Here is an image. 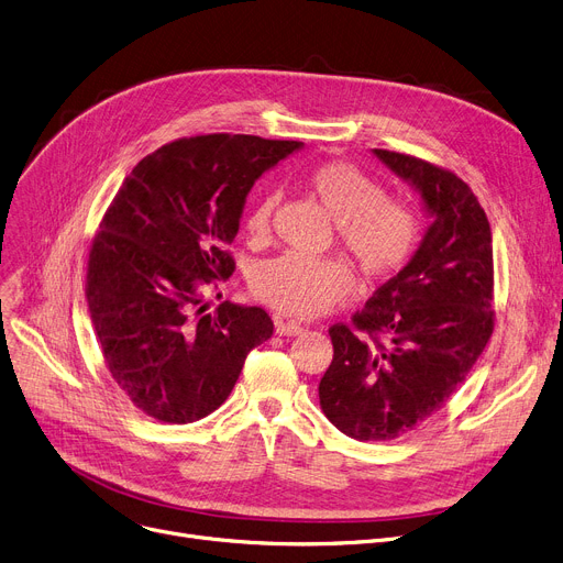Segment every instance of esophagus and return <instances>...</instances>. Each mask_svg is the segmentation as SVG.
I'll list each match as a JSON object with an SVG mask.
<instances>
[{
    "label": "esophagus",
    "mask_w": 563,
    "mask_h": 563,
    "mask_svg": "<svg viewBox=\"0 0 563 563\" xmlns=\"http://www.w3.org/2000/svg\"><path fill=\"white\" fill-rule=\"evenodd\" d=\"M275 332H277L279 336H297V334H302V332H305V327H302L300 322H295V320H288V322L277 320V324H275Z\"/></svg>",
    "instance_id": "esophagus-1"
}]
</instances>
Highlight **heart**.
<instances>
[{
  "label": "heart",
  "instance_id": "heart-1",
  "mask_svg": "<svg viewBox=\"0 0 563 563\" xmlns=\"http://www.w3.org/2000/svg\"><path fill=\"white\" fill-rule=\"evenodd\" d=\"M307 190L336 222L341 247L366 279L398 273L418 243V220L398 202L384 200L377 181L347 163H322L305 175ZM277 205L261 192L247 213L245 229L254 241L266 239ZM352 288V273L339 258H305L282 254L263 261L252 275V290L271 309L313 318L324 313Z\"/></svg>",
  "mask_w": 563,
  "mask_h": 563
}]
</instances>
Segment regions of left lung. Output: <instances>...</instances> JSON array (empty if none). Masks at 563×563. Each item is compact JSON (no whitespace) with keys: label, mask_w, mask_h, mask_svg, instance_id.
<instances>
[{"label":"left lung","mask_w":563,"mask_h":563,"mask_svg":"<svg viewBox=\"0 0 563 563\" xmlns=\"http://www.w3.org/2000/svg\"><path fill=\"white\" fill-rule=\"evenodd\" d=\"M373 154L420 195L429 224L407 266L352 318L354 329H329L334 358L318 395L350 439L390 441L439 411L484 352L493 334V243L468 184L407 154Z\"/></svg>","instance_id":"obj_1"}]
</instances>
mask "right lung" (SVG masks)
<instances>
[{"label":"right lung","instance_id":"1","mask_svg":"<svg viewBox=\"0 0 563 563\" xmlns=\"http://www.w3.org/2000/svg\"><path fill=\"white\" fill-rule=\"evenodd\" d=\"M302 147L243 134L181 139L145 156L115 192L90 247L86 297L109 373L147 416H209L273 336L261 307L222 302L205 313L202 286L234 273L227 245L254 181Z\"/></svg>","mask_w":563,"mask_h":563}]
</instances>
